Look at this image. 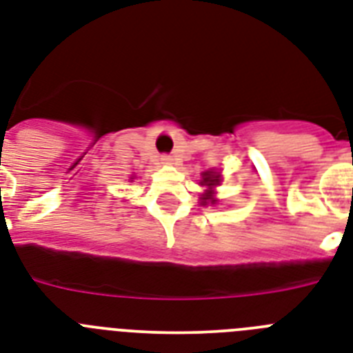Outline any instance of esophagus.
Instances as JSON below:
<instances>
[{
	"label": "esophagus",
	"mask_w": 353,
	"mask_h": 353,
	"mask_svg": "<svg viewBox=\"0 0 353 353\" xmlns=\"http://www.w3.org/2000/svg\"><path fill=\"white\" fill-rule=\"evenodd\" d=\"M161 161H163V163H167V165H172V163H174V159H172L170 156H163Z\"/></svg>",
	"instance_id": "1"
}]
</instances>
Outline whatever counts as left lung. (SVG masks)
<instances>
[{
  "instance_id": "obj_1",
  "label": "left lung",
  "mask_w": 353,
  "mask_h": 353,
  "mask_svg": "<svg viewBox=\"0 0 353 353\" xmlns=\"http://www.w3.org/2000/svg\"><path fill=\"white\" fill-rule=\"evenodd\" d=\"M221 183V174L215 170H206L203 172V179H201V185L206 186L208 190H204V194L201 195V204L203 206H206V204H215L217 203V199H215V192H213V188Z\"/></svg>"
}]
</instances>
